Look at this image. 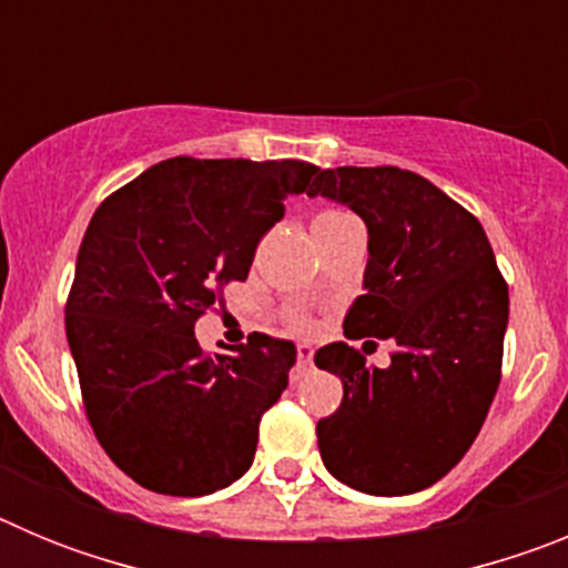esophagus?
<instances>
[{"instance_id":"34e87169","label":"esophagus","mask_w":568,"mask_h":568,"mask_svg":"<svg viewBox=\"0 0 568 568\" xmlns=\"http://www.w3.org/2000/svg\"><path fill=\"white\" fill-rule=\"evenodd\" d=\"M310 366H313V346L301 344L298 349H295V378H298L301 373H307Z\"/></svg>"}]
</instances>
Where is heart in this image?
<instances>
[{"label": "heart", "mask_w": 568, "mask_h": 568, "mask_svg": "<svg viewBox=\"0 0 568 568\" xmlns=\"http://www.w3.org/2000/svg\"><path fill=\"white\" fill-rule=\"evenodd\" d=\"M346 224H355V215L349 213V210L344 207H321L315 210L313 222H310V230H313L315 239H321V235H329L335 233V230L346 227ZM284 321H287V327L293 329V333H313V318H310L304 310L298 307H290L287 313H284Z\"/></svg>", "instance_id": "b5f03b06"}]
</instances>
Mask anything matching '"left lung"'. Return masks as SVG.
I'll return each mask as SVG.
<instances>
[{
    "label": "left lung",
    "instance_id": "1",
    "mask_svg": "<svg viewBox=\"0 0 568 568\" xmlns=\"http://www.w3.org/2000/svg\"><path fill=\"white\" fill-rule=\"evenodd\" d=\"M307 195L364 219L369 261L344 335L393 338V364H366L335 341L315 364L338 375L344 398L318 420L324 466L369 495L433 486L478 438L498 393L509 287L484 227L413 170H318Z\"/></svg>",
    "mask_w": 568,
    "mask_h": 568
}]
</instances>
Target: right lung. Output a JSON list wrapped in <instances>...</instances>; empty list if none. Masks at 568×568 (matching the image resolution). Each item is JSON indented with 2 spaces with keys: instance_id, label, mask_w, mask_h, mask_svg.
<instances>
[{
  "instance_id": "obj_1",
  "label": "right lung",
  "mask_w": 568,
  "mask_h": 568,
  "mask_svg": "<svg viewBox=\"0 0 568 568\" xmlns=\"http://www.w3.org/2000/svg\"><path fill=\"white\" fill-rule=\"evenodd\" d=\"M310 162L175 155L97 207L77 255L64 329L93 435L159 495L199 498L250 469L261 415L287 389L295 346L253 333L204 353L193 327L307 190Z\"/></svg>"
}]
</instances>
